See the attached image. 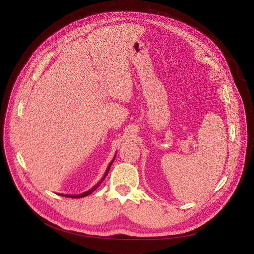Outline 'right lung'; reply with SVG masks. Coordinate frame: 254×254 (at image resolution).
<instances>
[{
  "mask_svg": "<svg viewBox=\"0 0 254 254\" xmlns=\"http://www.w3.org/2000/svg\"><path fill=\"white\" fill-rule=\"evenodd\" d=\"M114 157H115V156H114ZM113 161H114V158H113V160L111 161V162L109 163L108 167H107L106 173H105V175H104L103 178L101 179V181H99L97 184H95V186H94L93 188L90 189V190H87V191H84V193H82V194H80V195H75V196H72V195H61V196H64V197H67V198H82V197H86V196H88V195H90V194L93 193V191L98 188L99 184H101V183L103 182V180L106 178V176H107V174H108V172H109V170H110V166H111V164H112Z\"/></svg>",
  "mask_w": 254,
  "mask_h": 254,
  "instance_id": "1",
  "label": "right lung"
}]
</instances>
